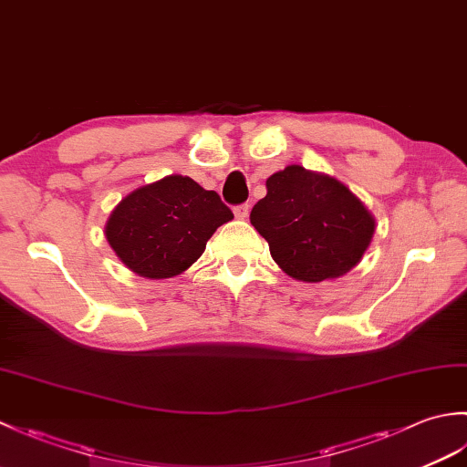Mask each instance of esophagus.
Returning <instances> with one entry per match:
<instances>
[{
  "label": "esophagus",
  "instance_id": "obj_1",
  "mask_svg": "<svg viewBox=\"0 0 467 467\" xmlns=\"http://www.w3.org/2000/svg\"><path fill=\"white\" fill-rule=\"evenodd\" d=\"M249 213H251V204H249V202L234 206V216H236V218H241V221H244V218L249 216Z\"/></svg>",
  "mask_w": 467,
  "mask_h": 467
}]
</instances>
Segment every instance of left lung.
I'll return each mask as SVG.
<instances>
[{"mask_svg":"<svg viewBox=\"0 0 467 467\" xmlns=\"http://www.w3.org/2000/svg\"><path fill=\"white\" fill-rule=\"evenodd\" d=\"M251 224L269 243L276 265L306 283L349 273L375 228L349 188L296 164L266 181V196L253 206Z\"/></svg>","mask_w":467,"mask_h":467,"instance_id":"obj_1","label":"left lung"}]
</instances>
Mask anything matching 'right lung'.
Masks as SVG:
<instances>
[{"label":"right lung","mask_w":467,"mask_h":467,"mask_svg":"<svg viewBox=\"0 0 467 467\" xmlns=\"http://www.w3.org/2000/svg\"><path fill=\"white\" fill-rule=\"evenodd\" d=\"M231 218L233 211L214 191L176 174L128 194L106 224V239L128 269L168 279L186 271Z\"/></svg>","instance_id":"obj_1"}]
</instances>
